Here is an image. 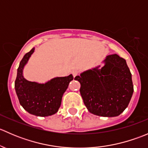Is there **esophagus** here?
I'll use <instances>...</instances> for the list:
<instances>
[{"mask_svg": "<svg viewBox=\"0 0 148 148\" xmlns=\"http://www.w3.org/2000/svg\"><path fill=\"white\" fill-rule=\"evenodd\" d=\"M72 74L73 76H74V77H77V76L79 74V71H77V70H74V71H72Z\"/></svg>", "mask_w": 148, "mask_h": 148, "instance_id": "esophagus-1", "label": "esophagus"}]
</instances>
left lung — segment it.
<instances>
[{
  "label": "left lung",
  "instance_id": "1",
  "mask_svg": "<svg viewBox=\"0 0 148 148\" xmlns=\"http://www.w3.org/2000/svg\"><path fill=\"white\" fill-rule=\"evenodd\" d=\"M104 66L84 71L74 79L88 111L95 115L119 116L127 107L133 94L132 74L125 59L117 54L106 56Z\"/></svg>",
  "mask_w": 148,
  "mask_h": 148
}]
</instances>
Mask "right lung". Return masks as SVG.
Listing matches in <instances>:
<instances>
[{"instance_id": "right-lung-1", "label": "right lung", "mask_w": 148, "mask_h": 148, "mask_svg": "<svg viewBox=\"0 0 148 148\" xmlns=\"http://www.w3.org/2000/svg\"><path fill=\"white\" fill-rule=\"evenodd\" d=\"M35 48L24 55L19 64L15 89L21 105L28 113L38 117H47L56 113L62 104V97L74 77H54L45 83L28 81L23 77V69Z\"/></svg>"}]
</instances>
